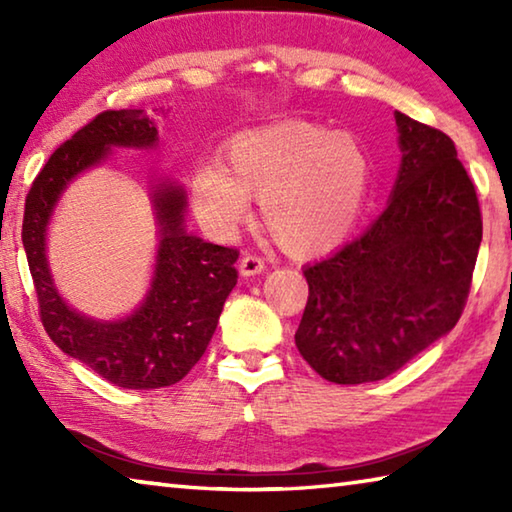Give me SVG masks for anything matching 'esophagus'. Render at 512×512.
Here are the masks:
<instances>
[{
    "label": "esophagus",
    "mask_w": 512,
    "mask_h": 512,
    "mask_svg": "<svg viewBox=\"0 0 512 512\" xmlns=\"http://www.w3.org/2000/svg\"><path fill=\"white\" fill-rule=\"evenodd\" d=\"M266 268L264 259L257 257V255H244L239 259V273L244 277H250V275H259Z\"/></svg>",
    "instance_id": "obj_1"
}]
</instances>
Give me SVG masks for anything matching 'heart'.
Wrapping results in <instances>:
<instances>
[{
    "mask_svg": "<svg viewBox=\"0 0 512 512\" xmlns=\"http://www.w3.org/2000/svg\"><path fill=\"white\" fill-rule=\"evenodd\" d=\"M228 170L194 173L192 198L216 235H230L259 196L266 230L293 255L334 248L357 223L370 189V158L348 133L307 121L255 128L228 146Z\"/></svg>",
    "mask_w": 512,
    "mask_h": 512,
    "instance_id": "1",
    "label": "heart"
}]
</instances>
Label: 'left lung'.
<instances>
[{
  "instance_id": "obj_1",
  "label": "left lung",
  "mask_w": 512,
  "mask_h": 512,
  "mask_svg": "<svg viewBox=\"0 0 512 512\" xmlns=\"http://www.w3.org/2000/svg\"><path fill=\"white\" fill-rule=\"evenodd\" d=\"M402 164L377 221L305 268L309 298L296 345L334 384L400 370L461 318L483 221L449 137L395 112Z\"/></svg>"
}]
</instances>
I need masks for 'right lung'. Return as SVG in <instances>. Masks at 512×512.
I'll return each mask as SVG.
<instances>
[{
	"label": "right lung",
	"instance_id": "obj_1",
	"mask_svg": "<svg viewBox=\"0 0 512 512\" xmlns=\"http://www.w3.org/2000/svg\"><path fill=\"white\" fill-rule=\"evenodd\" d=\"M158 131L142 110H106L51 153L24 203L22 244L49 339L110 384L151 391L176 384L203 357L223 302L237 284V248L207 244L185 230V192L173 183L153 189L160 228L151 289L131 316L103 323L79 314L51 280L45 235L63 189L115 146L151 149Z\"/></svg>",
	"mask_w": 512,
	"mask_h": 512
}]
</instances>
